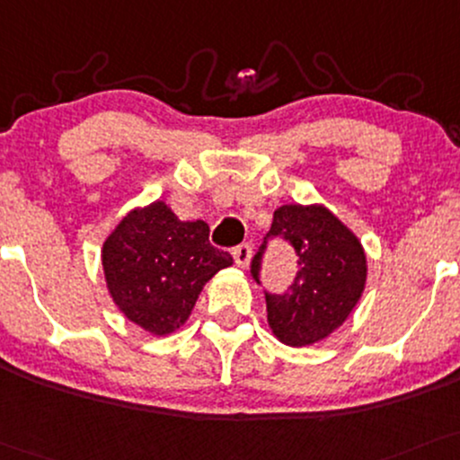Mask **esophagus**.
<instances>
[{"instance_id":"1","label":"esophagus","mask_w":460,"mask_h":460,"mask_svg":"<svg viewBox=\"0 0 460 460\" xmlns=\"http://www.w3.org/2000/svg\"><path fill=\"white\" fill-rule=\"evenodd\" d=\"M234 259L237 268H246L252 259V246L251 244H240L237 248H234Z\"/></svg>"}]
</instances>
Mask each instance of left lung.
Masks as SVG:
<instances>
[{"instance_id": "8db88e82", "label": "left lung", "mask_w": 460, "mask_h": 460, "mask_svg": "<svg viewBox=\"0 0 460 460\" xmlns=\"http://www.w3.org/2000/svg\"><path fill=\"white\" fill-rule=\"evenodd\" d=\"M270 235H283L300 257L289 291L285 296L265 293L270 330L289 347L325 341L345 323L367 287L368 263L362 242L321 203L280 206ZM263 248L252 259L257 283Z\"/></svg>"}]
</instances>
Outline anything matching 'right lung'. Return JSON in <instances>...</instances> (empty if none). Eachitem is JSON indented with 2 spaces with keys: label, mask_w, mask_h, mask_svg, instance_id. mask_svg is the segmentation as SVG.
I'll list each match as a JSON object with an SVG mask.
<instances>
[{
  "label": "right lung",
  "mask_w": 460,
  "mask_h": 460,
  "mask_svg": "<svg viewBox=\"0 0 460 460\" xmlns=\"http://www.w3.org/2000/svg\"><path fill=\"white\" fill-rule=\"evenodd\" d=\"M101 254L111 300L154 336L180 330L208 280L234 265L229 252L209 244L206 220H180L160 199L130 209Z\"/></svg>",
  "instance_id": "add662e5"
}]
</instances>
